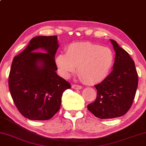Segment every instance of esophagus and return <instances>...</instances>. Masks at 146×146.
Returning <instances> with one entry per match:
<instances>
[{"label":"esophagus","mask_w":146,"mask_h":146,"mask_svg":"<svg viewBox=\"0 0 146 146\" xmlns=\"http://www.w3.org/2000/svg\"><path fill=\"white\" fill-rule=\"evenodd\" d=\"M72 88L73 89H74V90H81V89L82 88L81 86L76 85V84H72Z\"/></svg>","instance_id":"esophagus-1"}]
</instances>
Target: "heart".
<instances>
[{
  "instance_id": "obj_1",
  "label": "heart",
  "mask_w": 146,
  "mask_h": 146,
  "mask_svg": "<svg viewBox=\"0 0 146 146\" xmlns=\"http://www.w3.org/2000/svg\"><path fill=\"white\" fill-rule=\"evenodd\" d=\"M114 54L111 48L90 42L69 45L66 53H59L55 63L60 74L68 78L78 66V78L86 84L101 82L108 76L113 65Z\"/></svg>"
}]
</instances>
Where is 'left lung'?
Listing matches in <instances>:
<instances>
[{
  "instance_id": "obj_1",
  "label": "left lung",
  "mask_w": 146,
  "mask_h": 146,
  "mask_svg": "<svg viewBox=\"0 0 146 146\" xmlns=\"http://www.w3.org/2000/svg\"><path fill=\"white\" fill-rule=\"evenodd\" d=\"M110 41L115 51L113 70L103 82L95 86L97 98L88 105L89 111L101 119L119 117L127 113L138 84L134 60L117 41Z\"/></svg>"
}]
</instances>
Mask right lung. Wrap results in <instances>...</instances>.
Instances as JSON below:
<instances>
[{"mask_svg": "<svg viewBox=\"0 0 146 146\" xmlns=\"http://www.w3.org/2000/svg\"><path fill=\"white\" fill-rule=\"evenodd\" d=\"M57 39L56 35L33 37L12 61L8 79L10 94L20 113L29 120L51 119L60 109L63 92L71 88L56 72Z\"/></svg>", "mask_w": 146, "mask_h": 146, "instance_id": "right-lung-1", "label": "right lung"}]
</instances>
